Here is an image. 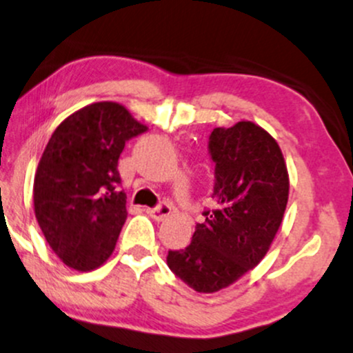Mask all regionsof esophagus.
I'll list each match as a JSON object with an SVG mask.
<instances>
[{
  "label": "esophagus",
  "instance_id": "34e87169",
  "mask_svg": "<svg viewBox=\"0 0 353 353\" xmlns=\"http://www.w3.org/2000/svg\"><path fill=\"white\" fill-rule=\"evenodd\" d=\"M171 205L169 203H159L158 207H154V209H148V214L151 215L152 219L156 220H164L165 217H169L171 215Z\"/></svg>",
  "mask_w": 353,
  "mask_h": 353
}]
</instances>
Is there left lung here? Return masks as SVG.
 Segmentation results:
<instances>
[{
	"label": "left lung",
	"mask_w": 353,
	"mask_h": 353,
	"mask_svg": "<svg viewBox=\"0 0 353 353\" xmlns=\"http://www.w3.org/2000/svg\"><path fill=\"white\" fill-rule=\"evenodd\" d=\"M215 164L205 222L195 225L184 250H169L168 266L197 292L235 283L265 258L286 210L290 177L283 152L268 131L252 121L215 128L209 136Z\"/></svg>",
	"instance_id": "8db88e82"
}]
</instances>
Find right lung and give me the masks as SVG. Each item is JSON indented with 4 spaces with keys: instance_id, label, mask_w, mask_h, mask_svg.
Listing matches in <instances>:
<instances>
[{
    "instance_id": "obj_1",
    "label": "right lung",
    "mask_w": 353,
    "mask_h": 353,
    "mask_svg": "<svg viewBox=\"0 0 353 353\" xmlns=\"http://www.w3.org/2000/svg\"><path fill=\"white\" fill-rule=\"evenodd\" d=\"M148 128L114 101L72 113L55 128L34 177V212L54 253L90 271L108 260L126 215L118 159Z\"/></svg>"
}]
</instances>
